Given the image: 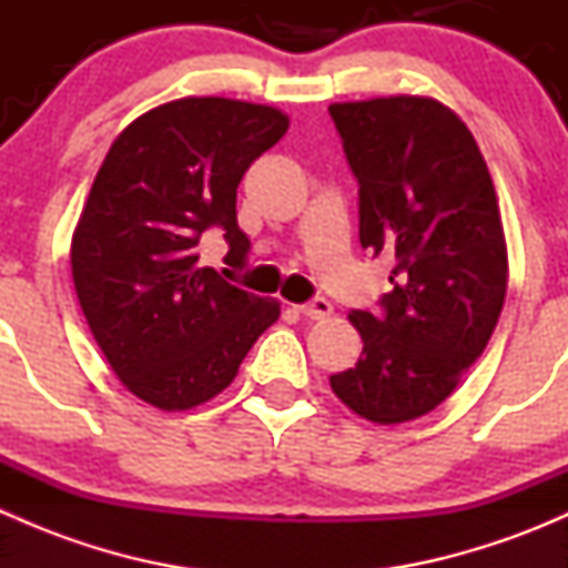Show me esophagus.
Segmentation results:
<instances>
[{"label": "esophagus", "mask_w": 568, "mask_h": 568, "mask_svg": "<svg viewBox=\"0 0 568 568\" xmlns=\"http://www.w3.org/2000/svg\"><path fill=\"white\" fill-rule=\"evenodd\" d=\"M300 313L305 318L321 321V318H326L332 313V302L324 300V296H316V300H311V302H305V305H300Z\"/></svg>", "instance_id": "1"}]
</instances>
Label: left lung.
<instances>
[{"label":"left lung","mask_w":568,"mask_h":568,"mask_svg":"<svg viewBox=\"0 0 568 568\" xmlns=\"http://www.w3.org/2000/svg\"><path fill=\"white\" fill-rule=\"evenodd\" d=\"M329 114L359 183V244L395 257L379 311L348 313L363 357L329 385L365 420H415L456 390L500 318L508 255L495 183L439 101L390 95Z\"/></svg>","instance_id":"left-lung-1"}]
</instances>
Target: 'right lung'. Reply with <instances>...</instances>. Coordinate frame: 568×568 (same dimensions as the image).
I'll use <instances>...</instances> for the list:
<instances>
[{
  "label": "right lung",
  "instance_id": "obj_1",
  "mask_svg": "<svg viewBox=\"0 0 568 568\" xmlns=\"http://www.w3.org/2000/svg\"><path fill=\"white\" fill-rule=\"evenodd\" d=\"M285 131L280 109L181 99L136 118L109 148L73 233V285L118 379L151 406L181 412L214 398L280 316L277 300L200 266L197 244L220 227L227 257L247 263L236 189Z\"/></svg>",
  "mask_w": 568,
  "mask_h": 568
}]
</instances>
